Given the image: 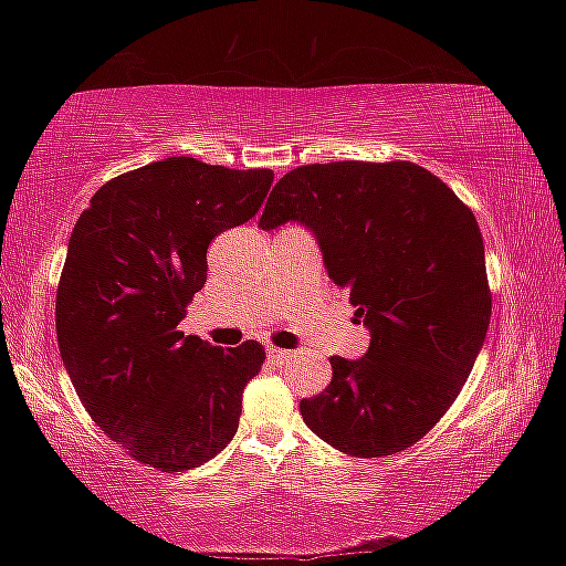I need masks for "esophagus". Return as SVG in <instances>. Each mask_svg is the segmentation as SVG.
<instances>
[{
  "mask_svg": "<svg viewBox=\"0 0 566 566\" xmlns=\"http://www.w3.org/2000/svg\"><path fill=\"white\" fill-rule=\"evenodd\" d=\"M266 357H270V361L282 364V361H286V359L292 357V352H286V349H276V347H266Z\"/></svg>",
  "mask_w": 566,
  "mask_h": 566,
  "instance_id": "34e87169",
  "label": "esophagus"
}]
</instances>
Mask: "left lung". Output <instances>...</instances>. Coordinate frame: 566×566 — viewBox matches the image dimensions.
Masks as SVG:
<instances>
[{
  "label": "left lung",
  "instance_id": "left-lung-1",
  "mask_svg": "<svg viewBox=\"0 0 566 566\" xmlns=\"http://www.w3.org/2000/svg\"><path fill=\"white\" fill-rule=\"evenodd\" d=\"M296 222L369 329L359 359L300 401L304 424L352 457H387L452 407L490 327L484 242L474 214L411 161L296 167L272 189L264 232Z\"/></svg>",
  "mask_w": 566,
  "mask_h": 566
}]
</instances>
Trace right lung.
<instances>
[{
	"label": "right lung",
	"instance_id": "right-lung-1",
	"mask_svg": "<svg viewBox=\"0 0 566 566\" xmlns=\"http://www.w3.org/2000/svg\"><path fill=\"white\" fill-rule=\"evenodd\" d=\"M272 169L169 157L104 185L76 219L56 292V342L84 409L139 462L181 472L232 442L264 347L179 332L207 247L252 219Z\"/></svg>",
	"mask_w": 566,
	"mask_h": 566
}]
</instances>
